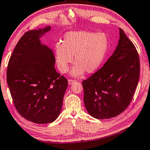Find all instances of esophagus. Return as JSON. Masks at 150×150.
<instances>
[{"mask_svg": "<svg viewBox=\"0 0 150 150\" xmlns=\"http://www.w3.org/2000/svg\"><path fill=\"white\" fill-rule=\"evenodd\" d=\"M74 82H75V80H72V79H68V83H69L70 85L72 84Z\"/></svg>", "mask_w": 150, "mask_h": 150, "instance_id": "34e87169", "label": "esophagus"}]
</instances>
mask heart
<instances>
[{
  "mask_svg": "<svg viewBox=\"0 0 150 150\" xmlns=\"http://www.w3.org/2000/svg\"><path fill=\"white\" fill-rule=\"evenodd\" d=\"M109 47L108 37L104 33L88 31H70L64 35L62 43L54 46V58L59 70L67 72L70 64L76 63L71 72L80 76L86 71L93 73L101 67Z\"/></svg>",
  "mask_w": 150,
  "mask_h": 150,
  "instance_id": "obj_1",
  "label": "heart"
}]
</instances>
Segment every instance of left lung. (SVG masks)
I'll list each match as a JSON object with an SVG mask.
<instances>
[{
	"mask_svg": "<svg viewBox=\"0 0 150 150\" xmlns=\"http://www.w3.org/2000/svg\"><path fill=\"white\" fill-rule=\"evenodd\" d=\"M119 44L100 69L82 82L83 102L91 116L115 117L132 100L140 77V59L133 43L121 28Z\"/></svg>",
	"mask_w": 150,
	"mask_h": 150,
	"instance_id": "1",
	"label": "left lung"
}]
</instances>
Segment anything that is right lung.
<instances>
[{
  "mask_svg": "<svg viewBox=\"0 0 150 150\" xmlns=\"http://www.w3.org/2000/svg\"><path fill=\"white\" fill-rule=\"evenodd\" d=\"M50 30H31L18 41L7 67L6 80L20 115L38 124L53 122L61 111L68 80L54 67L52 51L39 38Z\"/></svg>",
  "mask_w": 150,
  "mask_h": 150,
  "instance_id": "obj_1",
  "label": "right lung"
}]
</instances>
